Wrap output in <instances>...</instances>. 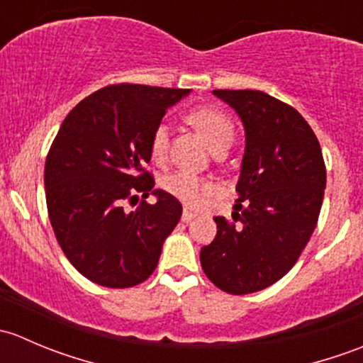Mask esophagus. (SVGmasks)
<instances>
[{
    "mask_svg": "<svg viewBox=\"0 0 363 363\" xmlns=\"http://www.w3.org/2000/svg\"><path fill=\"white\" fill-rule=\"evenodd\" d=\"M196 216V212H193V211H189V208H184V211H182V216H181V219L184 223H188V221H191L193 218H195Z\"/></svg>",
    "mask_w": 363,
    "mask_h": 363,
    "instance_id": "34e87169",
    "label": "esophagus"
}]
</instances>
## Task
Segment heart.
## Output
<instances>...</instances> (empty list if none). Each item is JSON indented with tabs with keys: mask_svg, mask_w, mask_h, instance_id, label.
Returning <instances> with one entry per match:
<instances>
[{
	"mask_svg": "<svg viewBox=\"0 0 363 363\" xmlns=\"http://www.w3.org/2000/svg\"><path fill=\"white\" fill-rule=\"evenodd\" d=\"M186 121L202 135L205 144L214 152L226 151L228 145L232 144L233 137H235V126H233L232 119L225 112L218 111L214 107L202 105V107L191 108L186 113ZM167 128L163 124H158L152 130L151 138H149V155H151L152 161L160 163V161L167 158ZM161 186L172 196L181 200L182 203L191 205V207L202 203L205 196L214 193V184L211 181L188 170H177L174 174L167 175L161 181Z\"/></svg>",
	"mask_w": 363,
	"mask_h": 363,
	"instance_id": "1",
	"label": "heart"
}]
</instances>
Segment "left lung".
<instances>
[{
  "label": "left lung",
  "instance_id": "obj_1",
  "mask_svg": "<svg viewBox=\"0 0 363 363\" xmlns=\"http://www.w3.org/2000/svg\"><path fill=\"white\" fill-rule=\"evenodd\" d=\"M246 128V152L232 218L214 216L218 233L200 251L205 276L246 295L279 281L314 232L327 168L313 128L291 105L252 89H216Z\"/></svg>",
  "mask_w": 363,
  "mask_h": 363
}]
</instances>
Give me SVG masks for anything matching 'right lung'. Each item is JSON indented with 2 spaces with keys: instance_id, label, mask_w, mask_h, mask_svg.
I'll return each mask as SVG.
<instances>
[{
  "instance_id": "1",
  "label": "right lung",
  "mask_w": 363,
  "mask_h": 363,
  "mask_svg": "<svg viewBox=\"0 0 363 363\" xmlns=\"http://www.w3.org/2000/svg\"><path fill=\"white\" fill-rule=\"evenodd\" d=\"M188 93L112 84L84 98L61 124L45 160L47 211L65 256L93 283L131 288L158 267L182 205L152 189L149 138L168 107ZM138 192H155L159 202L141 201L130 213L123 205Z\"/></svg>"
}]
</instances>
